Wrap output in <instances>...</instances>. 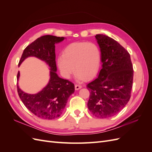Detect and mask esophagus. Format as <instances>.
<instances>
[{
	"label": "esophagus",
	"instance_id": "esophagus-1",
	"mask_svg": "<svg viewBox=\"0 0 152 152\" xmlns=\"http://www.w3.org/2000/svg\"><path fill=\"white\" fill-rule=\"evenodd\" d=\"M82 88V86L80 85H79V84H75V90H79L80 89Z\"/></svg>",
	"mask_w": 152,
	"mask_h": 152
}]
</instances>
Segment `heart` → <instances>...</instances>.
I'll use <instances>...</instances> for the list:
<instances>
[{
	"label": "heart",
	"instance_id": "heart-1",
	"mask_svg": "<svg viewBox=\"0 0 152 152\" xmlns=\"http://www.w3.org/2000/svg\"><path fill=\"white\" fill-rule=\"evenodd\" d=\"M101 51L95 43L79 42L69 44L58 58L62 75L69 79L77 72L78 81L91 79L97 74L101 65Z\"/></svg>",
	"mask_w": 152,
	"mask_h": 152
}]
</instances>
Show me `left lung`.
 I'll list each match as a JSON object with an SVG mask.
<instances>
[{
  "mask_svg": "<svg viewBox=\"0 0 152 152\" xmlns=\"http://www.w3.org/2000/svg\"><path fill=\"white\" fill-rule=\"evenodd\" d=\"M102 56V68L97 79L87 85V107L94 116L105 118L118 113L131 98L133 68L127 50L108 36H95Z\"/></svg>",
  "mask_w": 152,
  "mask_h": 152,
  "instance_id": "8db88e82",
  "label": "left lung"
}]
</instances>
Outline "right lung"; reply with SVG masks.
<instances>
[{
  "instance_id": "add662e5",
  "label": "right lung",
  "mask_w": 152,
  "mask_h": 152,
  "mask_svg": "<svg viewBox=\"0 0 152 152\" xmlns=\"http://www.w3.org/2000/svg\"><path fill=\"white\" fill-rule=\"evenodd\" d=\"M63 37L44 35L36 39L23 50L18 66L26 58L34 56L45 62L50 70V79L47 86L37 94H28L17 85L18 93L25 107L35 115L43 119L52 120L63 112L68 98L75 91L72 82L59 77L55 54V44L61 42ZM20 72L17 75L19 80Z\"/></svg>"
}]
</instances>
